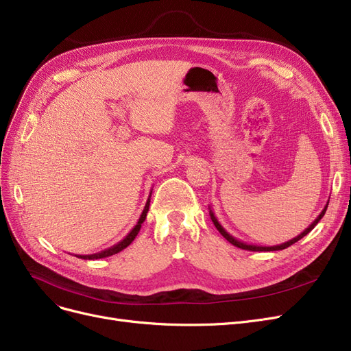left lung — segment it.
<instances>
[{
	"instance_id": "left-lung-1",
	"label": "left lung",
	"mask_w": 351,
	"mask_h": 351,
	"mask_svg": "<svg viewBox=\"0 0 351 351\" xmlns=\"http://www.w3.org/2000/svg\"><path fill=\"white\" fill-rule=\"evenodd\" d=\"M327 206H328V204L324 206V210L321 211V214L314 219V223H311V226L308 227V228H305L300 236H296V237H293L292 240H289V241H287V243H282V244H278V245H257V244H249V243H244V241H241V240H237L236 237H232L230 232L218 223V219H217V217L214 215V213H213V210L210 208V217H211V219H213V223H214V226L217 227V230L221 232V236L228 241V243H231L232 245H236V247H239V249H243V250H250V252H276V250H283V249H287V247H289V245H292V244H295L296 241H300L302 237H305L308 232L313 230L317 224H318V221L319 219L324 217V214H326V211H327Z\"/></svg>"
}]
</instances>
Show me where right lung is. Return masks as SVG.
I'll use <instances>...</instances> for the list:
<instances>
[{
  "label": "right lung",
  "mask_w": 351,
  "mask_h": 351,
  "mask_svg": "<svg viewBox=\"0 0 351 351\" xmlns=\"http://www.w3.org/2000/svg\"><path fill=\"white\" fill-rule=\"evenodd\" d=\"M150 197H152V192H150V195H149V198H147V202H146V205H145V210H143V213H141V215H140V218H138L137 224L132 228V231H130L128 234H127L121 241H119L117 244L111 245V247H108V249H106V250L94 253V254H75V256L80 257V258H84V261H94V258L108 257V256L117 254V253H120L121 250H124L128 244H132V241H133V240L136 239V236L138 234V231H140V228H141V224L145 223L147 211H149V205H150Z\"/></svg>",
  "instance_id": "obj_1"
}]
</instances>
